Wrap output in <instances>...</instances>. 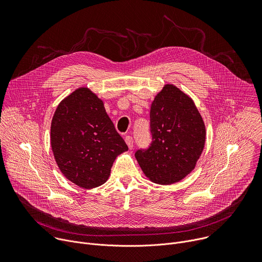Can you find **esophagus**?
I'll list each match as a JSON object with an SVG mask.
<instances>
[{
    "instance_id": "1",
    "label": "esophagus",
    "mask_w": 262,
    "mask_h": 262,
    "mask_svg": "<svg viewBox=\"0 0 262 262\" xmlns=\"http://www.w3.org/2000/svg\"><path fill=\"white\" fill-rule=\"evenodd\" d=\"M124 140H125V143L127 144L128 148H129V149H133V147H134V139H133V137L126 136Z\"/></svg>"
}]
</instances>
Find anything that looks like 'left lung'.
Masks as SVG:
<instances>
[{
  "instance_id": "obj_1",
  "label": "left lung",
  "mask_w": 262,
  "mask_h": 262,
  "mask_svg": "<svg viewBox=\"0 0 262 262\" xmlns=\"http://www.w3.org/2000/svg\"><path fill=\"white\" fill-rule=\"evenodd\" d=\"M152 141L135 157L152 182L172 184L190 174L205 144V125L193 99L167 84L150 107Z\"/></svg>"
}]
</instances>
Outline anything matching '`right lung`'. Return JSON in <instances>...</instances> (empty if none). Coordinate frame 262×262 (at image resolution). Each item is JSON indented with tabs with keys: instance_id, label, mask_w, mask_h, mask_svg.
Wrapping results in <instances>:
<instances>
[{
	"instance_id": "obj_1",
	"label": "right lung",
	"mask_w": 262,
	"mask_h": 262,
	"mask_svg": "<svg viewBox=\"0 0 262 262\" xmlns=\"http://www.w3.org/2000/svg\"><path fill=\"white\" fill-rule=\"evenodd\" d=\"M51 145L62 174L83 189L103 184L117 156L128 149L102 100L86 87L59 103L51 124Z\"/></svg>"
}]
</instances>
